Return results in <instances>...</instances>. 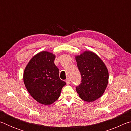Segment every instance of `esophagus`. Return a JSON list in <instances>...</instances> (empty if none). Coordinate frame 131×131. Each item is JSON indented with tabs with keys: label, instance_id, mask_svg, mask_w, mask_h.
I'll list each match as a JSON object with an SVG mask.
<instances>
[{
	"label": "esophagus",
	"instance_id": "obj_1",
	"mask_svg": "<svg viewBox=\"0 0 131 131\" xmlns=\"http://www.w3.org/2000/svg\"><path fill=\"white\" fill-rule=\"evenodd\" d=\"M66 84H69L70 83V79H69V78H68L66 80Z\"/></svg>",
	"mask_w": 131,
	"mask_h": 131
}]
</instances>
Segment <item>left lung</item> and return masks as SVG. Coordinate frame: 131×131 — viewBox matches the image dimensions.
Instances as JSON below:
<instances>
[{
    "label": "left lung",
    "instance_id": "obj_1",
    "mask_svg": "<svg viewBox=\"0 0 131 131\" xmlns=\"http://www.w3.org/2000/svg\"><path fill=\"white\" fill-rule=\"evenodd\" d=\"M81 76V83L76 87L83 100L93 102L105 92L108 80L107 69L100 58L91 51H85L76 57Z\"/></svg>",
    "mask_w": 131,
    "mask_h": 131
}]
</instances>
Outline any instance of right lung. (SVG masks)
<instances>
[{
	"instance_id": "1",
	"label": "right lung",
	"mask_w": 131,
	"mask_h": 131,
	"mask_svg": "<svg viewBox=\"0 0 131 131\" xmlns=\"http://www.w3.org/2000/svg\"><path fill=\"white\" fill-rule=\"evenodd\" d=\"M55 55L42 51L32 58L24 73L26 89L40 103L51 105L59 98L66 84L59 79V69L54 63Z\"/></svg>"
}]
</instances>
